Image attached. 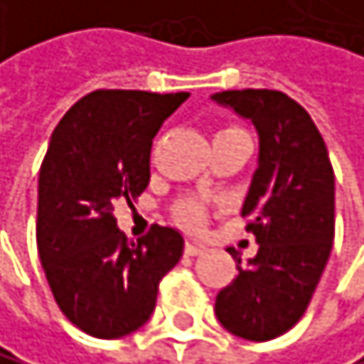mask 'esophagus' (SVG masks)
Segmentation results:
<instances>
[{"instance_id":"34e87169","label":"esophagus","mask_w":364,"mask_h":364,"mask_svg":"<svg viewBox=\"0 0 364 364\" xmlns=\"http://www.w3.org/2000/svg\"><path fill=\"white\" fill-rule=\"evenodd\" d=\"M205 248L201 246V244H197V242H188L186 244V255H190V257H197V255H201Z\"/></svg>"}]
</instances>
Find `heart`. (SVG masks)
I'll use <instances>...</instances> for the list:
<instances>
[{"instance_id":"heart-1","label":"heart","mask_w":364,"mask_h":364,"mask_svg":"<svg viewBox=\"0 0 364 364\" xmlns=\"http://www.w3.org/2000/svg\"><path fill=\"white\" fill-rule=\"evenodd\" d=\"M178 219L183 221L186 226H190V228H199L201 223H203V210H201V205L192 203V201L181 203L178 205Z\"/></svg>"}]
</instances>
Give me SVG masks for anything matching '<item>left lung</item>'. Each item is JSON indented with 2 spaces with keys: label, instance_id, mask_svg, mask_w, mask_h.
I'll list each match as a JSON object with an SVG mask.
<instances>
[{
  "label": "left lung",
  "instance_id": "8db88e82",
  "mask_svg": "<svg viewBox=\"0 0 364 364\" xmlns=\"http://www.w3.org/2000/svg\"><path fill=\"white\" fill-rule=\"evenodd\" d=\"M252 122L259 136L242 217L259 244L257 255L237 262L239 275L221 289L215 314L223 329L244 340H273L304 316L333 246L336 181L329 151L306 109L273 89L215 93Z\"/></svg>",
  "mask_w": 364,
  "mask_h": 364
}]
</instances>
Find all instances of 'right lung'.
<instances>
[{
	"label": "right lung",
	"mask_w": 364,
	"mask_h": 364,
	"mask_svg": "<svg viewBox=\"0 0 364 364\" xmlns=\"http://www.w3.org/2000/svg\"><path fill=\"white\" fill-rule=\"evenodd\" d=\"M190 93L98 89L77 100L50 136L38 183V250L60 311L80 331L114 340L141 329L183 237L154 226L138 242L114 219L149 183L156 132Z\"/></svg>",
	"instance_id": "obj_1"
}]
</instances>
